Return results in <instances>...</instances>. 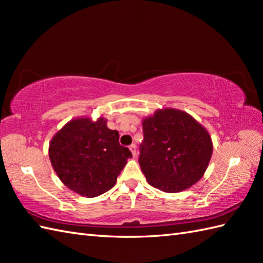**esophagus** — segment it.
Here are the masks:
<instances>
[{"mask_svg":"<svg viewBox=\"0 0 263 263\" xmlns=\"http://www.w3.org/2000/svg\"><path fill=\"white\" fill-rule=\"evenodd\" d=\"M128 148H130L131 153H132V155H133V157H136V156H137V146H136V144H135V143H132L131 146L128 147Z\"/></svg>","mask_w":263,"mask_h":263,"instance_id":"esophagus-1","label":"esophagus"}]
</instances>
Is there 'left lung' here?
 <instances>
[{
    "mask_svg": "<svg viewBox=\"0 0 263 263\" xmlns=\"http://www.w3.org/2000/svg\"><path fill=\"white\" fill-rule=\"evenodd\" d=\"M139 164L150 185L176 193L197 183L212 155L209 133L192 116L165 108L142 122Z\"/></svg>",
    "mask_w": 263,
    "mask_h": 263,
    "instance_id": "obj_1",
    "label": "left lung"
}]
</instances>
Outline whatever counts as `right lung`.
<instances>
[{
  "label": "right lung",
  "instance_id": "add662e5",
  "mask_svg": "<svg viewBox=\"0 0 263 263\" xmlns=\"http://www.w3.org/2000/svg\"><path fill=\"white\" fill-rule=\"evenodd\" d=\"M131 157L119 142V132L109 130L103 117L70 121L49 143V159L60 180L87 198L113 187Z\"/></svg>",
  "mask_w": 263,
  "mask_h": 263
}]
</instances>
